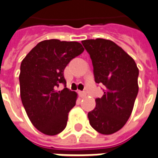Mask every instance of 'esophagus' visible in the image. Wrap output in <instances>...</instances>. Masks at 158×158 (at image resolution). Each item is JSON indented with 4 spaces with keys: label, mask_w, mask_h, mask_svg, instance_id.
<instances>
[{
    "label": "esophagus",
    "mask_w": 158,
    "mask_h": 158,
    "mask_svg": "<svg viewBox=\"0 0 158 158\" xmlns=\"http://www.w3.org/2000/svg\"><path fill=\"white\" fill-rule=\"evenodd\" d=\"M79 96H81V97H85V96H86L85 91H79Z\"/></svg>",
    "instance_id": "esophagus-1"
}]
</instances>
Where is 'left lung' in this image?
Returning <instances> with one entry per match:
<instances>
[{
  "instance_id": "obj_1",
  "label": "left lung",
  "mask_w": 158,
  "mask_h": 158,
  "mask_svg": "<svg viewBox=\"0 0 158 158\" xmlns=\"http://www.w3.org/2000/svg\"><path fill=\"white\" fill-rule=\"evenodd\" d=\"M92 61L95 81L104 85V95L96 99L88 113L89 124L97 132L111 135L122 129L130 117L138 94L139 69L134 59L112 40L81 42Z\"/></svg>"
}]
</instances>
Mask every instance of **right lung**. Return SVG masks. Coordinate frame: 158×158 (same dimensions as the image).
<instances>
[{
    "instance_id": "1",
    "label": "right lung",
    "mask_w": 158,
    "mask_h": 158,
    "mask_svg": "<svg viewBox=\"0 0 158 158\" xmlns=\"http://www.w3.org/2000/svg\"><path fill=\"white\" fill-rule=\"evenodd\" d=\"M76 41L47 40L28 53L20 66V95L27 115L40 132L55 135L65 129L77 93L66 87L64 69L84 52ZM61 83L62 91H57Z\"/></svg>"
}]
</instances>
